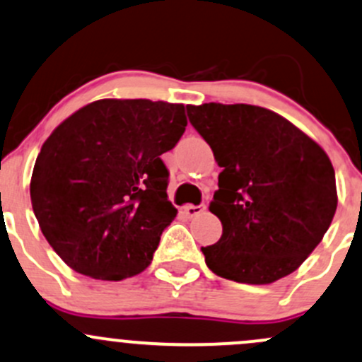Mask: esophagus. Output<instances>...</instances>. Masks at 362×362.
<instances>
[{
    "label": "esophagus",
    "mask_w": 362,
    "mask_h": 362,
    "mask_svg": "<svg viewBox=\"0 0 362 362\" xmlns=\"http://www.w3.org/2000/svg\"><path fill=\"white\" fill-rule=\"evenodd\" d=\"M204 210H206V206H204V204H185L184 206V213L187 216H197Z\"/></svg>",
    "instance_id": "1"
}]
</instances>
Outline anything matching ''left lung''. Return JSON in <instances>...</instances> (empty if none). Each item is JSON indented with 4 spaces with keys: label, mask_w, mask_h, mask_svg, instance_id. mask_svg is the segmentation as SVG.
I'll use <instances>...</instances> for the list:
<instances>
[{
    "label": "left lung",
    "mask_w": 362,
    "mask_h": 362,
    "mask_svg": "<svg viewBox=\"0 0 362 362\" xmlns=\"http://www.w3.org/2000/svg\"><path fill=\"white\" fill-rule=\"evenodd\" d=\"M189 121L220 168L210 211L222 238L201 248L216 276L271 284L303 264L337 211L328 154L269 109L248 104L187 105Z\"/></svg>",
    "instance_id": "left-lung-1"
}]
</instances>
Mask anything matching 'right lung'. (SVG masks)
Here are the masks:
<instances>
[{"label":"right lung","instance_id":"obj_1","mask_svg":"<svg viewBox=\"0 0 362 362\" xmlns=\"http://www.w3.org/2000/svg\"><path fill=\"white\" fill-rule=\"evenodd\" d=\"M185 127L182 104L104 98L53 130L34 165L30 203L43 235L72 271L121 281L149 267L177 216L161 154Z\"/></svg>","mask_w":362,"mask_h":362}]
</instances>
